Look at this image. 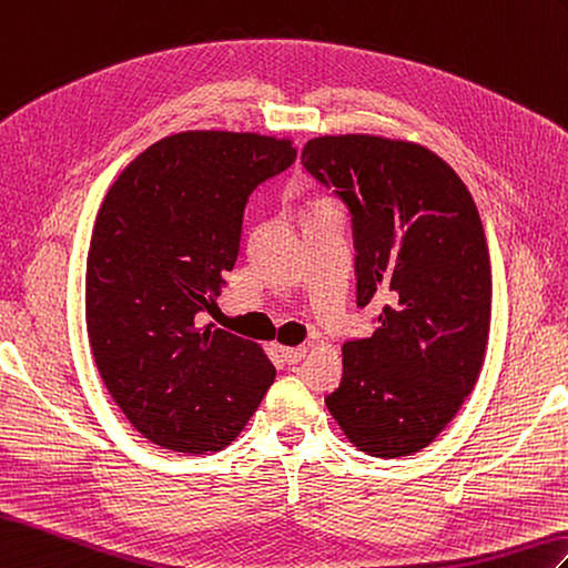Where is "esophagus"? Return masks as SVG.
Instances as JSON below:
<instances>
[{
  "instance_id": "obj_1",
  "label": "esophagus",
  "mask_w": 568,
  "mask_h": 568,
  "mask_svg": "<svg viewBox=\"0 0 568 568\" xmlns=\"http://www.w3.org/2000/svg\"><path fill=\"white\" fill-rule=\"evenodd\" d=\"M281 353H283V361H285L287 365H297L302 358H305L307 348H305V346H295V348H281Z\"/></svg>"
}]
</instances>
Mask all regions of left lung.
I'll return each instance as SVG.
<instances>
[{"label": "left lung", "mask_w": 568, "mask_h": 568, "mask_svg": "<svg viewBox=\"0 0 568 568\" xmlns=\"http://www.w3.org/2000/svg\"><path fill=\"white\" fill-rule=\"evenodd\" d=\"M302 166L351 215L355 305L377 328L344 344L326 406L358 450L406 457L450 424L477 385L491 326L479 210L438 154L373 135L310 140Z\"/></svg>", "instance_id": "left-lung-1"}]
</instances>
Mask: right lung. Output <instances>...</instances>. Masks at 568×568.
<instances>
[{
	"instance_id": "obj_1",
	"label": "right lung",
	"mask_w": 568,
	"mask_h": 568,
	"mask_svg": "<svg viewBox=\"0 0 568 568\" xmlns=\"http://www.w3.org/2000/svg\"><path fill=\"white\" fill-rule=\"evenodd\" d=\"M295 156L275 138L179 133L103 197L87 258L89 344L113 402L154 445L222 450L273 385L256 344L197 328V314L217 305L240 256L248 195Z\"/></svg>"
}]
</instances>
